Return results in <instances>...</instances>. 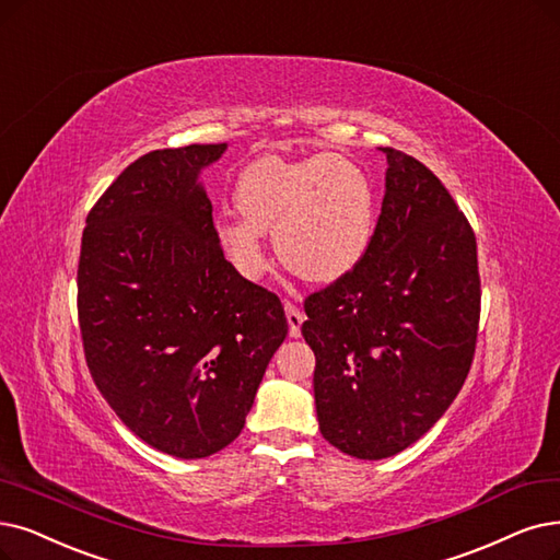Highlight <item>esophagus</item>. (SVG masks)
<instances>
[{
    "mask_svg": "<svg viewBox=\"0 0 560 560\" xmlns=\"http://www.w3.org/2000/svg\"><path fill=\"white\" fill-rule=\"evenodd\" d=\"M284 312H287V324H289V335H292V338H301V326H303V312L292 303V301H287L284 303Z\"/></svg>",
    "mask_w": 560,
    "mask_h": 560,
    "instance_id": "obj_1",
    "label": "esophagus"
}]
</instances>
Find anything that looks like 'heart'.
<instances>
[{
	"label": "heart",
	"instance_id": "heart-1",
	"mask_svg": "<svg viewBox=\"0 0 560 560\" xmlns=\"http://www.w3.org/2000/svg\"><path fill=\"white\" fill-rule=\"evenodd\" d=\"M234 202L243 218L218 220L215 236L230 264L248 280L261 278L268 268L266 232H273L289 271L328 284L363 261L376 230L372 178L340 153L257 159L238 174Z\"/></svg>",
	"mask_w": 560,
	"mask_h": 560
}]
</instances>
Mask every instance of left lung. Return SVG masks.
Segmentation results:
<instances>
[{"label": "left lung", "instance_id": "left-lung-1", "mask_svg": "<svg viewBox=\"0 0 560 560\" xmlns=\"http://www.w3.org/2000/svg\"><path fill=\"white\" fill-rule=\"evenodd\" d=\"M386 192L368 255L305 299L319 430L358 459L416 443L471 370L480 276L476 234L451 192L411 155L384 147Z\"/></svg>", "mask_w": 560, "mask_h": 560}]
</instances>
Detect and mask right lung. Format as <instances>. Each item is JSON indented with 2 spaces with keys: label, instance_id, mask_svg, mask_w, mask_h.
Here are the masks:
<instances>
[{
  "label": "right lung",
  "instance_id": "add662e5",
  "mask_svg": "<svg viewBox=\"0 0 560 560\" xmlns=\"http://www.w3.org/2000/svg\"><path fill=\"white\" fill-rule=\"evenodd\" d=\"M228 144L159 149L130 163L86 215L78 317L89 372L151 448L202 459L243 430L282 340L276 294L222 255L199 182Z\"/></svg>",
  "mask_w": 560,
  "mask_h": 560
}]
</instances>
